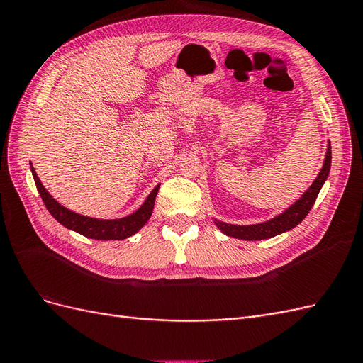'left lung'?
I'll use <instances>...</instances> for the list:
<instances>
[{
	"mask_svg": "<svg viewBox=\"0 0 363 363\" xmlns=\"http://www.w3.org/2000/svg\"><path fill=\"white\" fill-rule=\"evenodd\" d=\"M330 164H332V147H330V144H328L324 167L320 171V174H318V177L313 182V184L304 192V195L298 201L288 208L286 212H283L281 215L269 219L268 223H262V224H256V225H233V224H225L221 221H215L216 227L227 236H232L236 239H244V240L268 239L272 236H277L283 232H288V230L294 228L295 225H298L307 216V213L311 212L312 206L316 201V196H318V194H320L325 179L328 177V172H330Z\"/></svg>",
	"mask_w": 363,
	"mask_h": 363,
	"instance_id": "8db88e82",
	"label": "left lung"
}]
</instances>
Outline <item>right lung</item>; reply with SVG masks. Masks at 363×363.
Returning a JSON list of instances; mask_svg holds the SVG:
<instances>
[{
    "label": "right lung",
    "instance_id": "right-lung-1",
    "mask_svg": "<svg viewBox=\"0 0 363 363\" xmlns=\"http://www.w3.org/2000/svg\"><path fill=\"white\" fill-rule=\"evenodd\" d=\"M31 172H33V179H35V183H36V188L42 196V201L47 206L48 212L56 218L62 225H65L69 230H74V232L80 233L86 238L98 239V240H119V239L130 238L131 235L139 232V230L145 225V223L148 221L152 213L156 195L160 186L159 184L152 189L145 203L142 204L133 215H128L121 219H95V218L83 216L75 212H71L67 207L60 206L47 192V189L43 188V184L40 183L38 174L35 172V168L33 167H31Z\"/></svg>",
    "mask_w": 363,
    "mask_h": 363
}]
</instances>
